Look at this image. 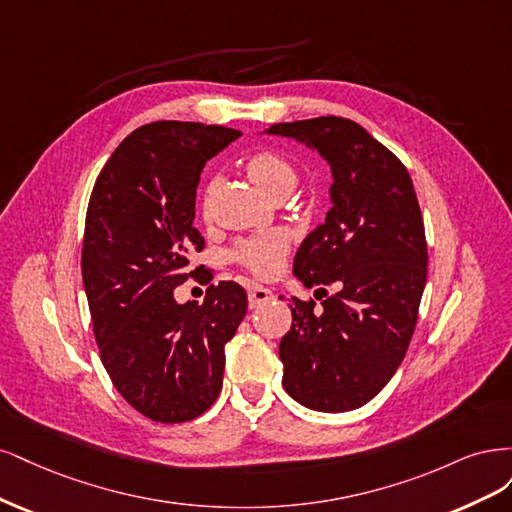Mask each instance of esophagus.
Wrapping results in <instances>:
<instances>
[{
	"label": "esophagus",
	"mask_w": 512,
	"mask_h": 512,
	"mask_svg": "<svg viewBox=\"0 0 512 512\" xmlns=\"http://www.w3.org/2000/svg\"><path fill=\"white\" fill-rule=\"evenodd\" d=\"M270 300H274V291L272 289H266V287H261V285H253L249 289V304H251V308H259L261 304H266Z\"/></svg>",
	"instance_id": "obj_1"
}]
</instances>
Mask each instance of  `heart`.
<instances>
[{"instance_id": "obj_1", "label": "heart", "mask_w": 512, "mask_h": 512, "mask_svg": "<svg viewBox=\"0 0 512 512\" xmlns=\"http://www.w3.org/2000/svg\"><path fill=\"white\" fill-rule=\"evenodd\" d=\"M246 170H249L255 183L272 197L291 193L300 180L298 168L293 166V161L280 151H274V148H261V151H255L249 157V161H246ZM287 253H289L287 234L261 232L240 240L234 246L232 259L240 263L242 268L266 278L280 272Z\"/></svg>"}]
</instances>
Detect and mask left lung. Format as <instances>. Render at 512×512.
I'll use <instances>...</instances> for the list:
<instances>
[{
    "label": "left lung",
    "instance_id": "8db88e82",
    "mask_svg": "<svg viewBox=\"0 0 512 512\" xmlns=\"http://www.w3.org/2000/svg\"><path fill=\"white\" fill-rule=\"evenodd\" d=\"M268 131L306 140L334 174V204L300 246L293 272L306 287L334 283L338 293L321 306L312 298L289 304L291 332L278 349L283 387L312 410H353L391 381L415 334L427 278L417 193L404 163L351 119Z\"/></svg>",
    "mask_w": 512,
    "mask_h": 512
}]
</instances>
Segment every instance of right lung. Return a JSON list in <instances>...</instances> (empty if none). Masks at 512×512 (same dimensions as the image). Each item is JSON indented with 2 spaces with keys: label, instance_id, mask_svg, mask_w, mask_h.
Listing matches in <instances>:
<instances>
[{
  "label": "right lung",
  "instance_id": "add662e5",
  "mask_svg": "<svg viewBox=\"0 0 512 512\" xmlns=\"http://www.w3.org/2000/svg\"><path fill=\"white\" fill-rule=\"evenodd\" d=\"M240 131L157 121L117 146L87 208L80 268L93 334L112 385L140 415L185 423L219 398L225 342L246 315L234 280L208 285L202 304H176L174 289L200 283L204 251L193 225L195 189L210 157Z\"/></svg>",
  "mask_w": 512,
  "mask_h": 512
}]
</instances>
